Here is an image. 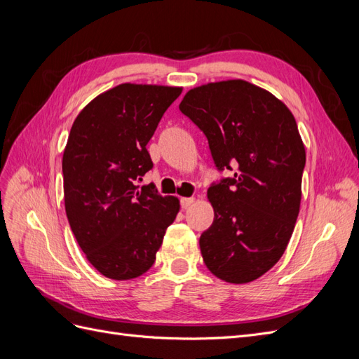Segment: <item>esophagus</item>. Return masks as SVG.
<instances>
[{"label":"esophagus","instance_id":"obj_1","mask_svg":"<svg viewBox=\"0 0 359 359\" xmlns=\"http://www.w3.org/2000/svg\"><path fill=\"white\" fill-rule=\"evenodd\" d=\"M194 202V198H182L181 199V208H189V206H191V203Z\"/></svg>","mask_w":359,"mask_h":359}]
</instances>
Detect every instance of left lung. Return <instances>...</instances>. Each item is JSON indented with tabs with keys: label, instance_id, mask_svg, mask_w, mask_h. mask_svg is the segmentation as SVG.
<instances>
[{
	"label": "left lung",
	"instance_id": "obj_1",
	"mask_svg": "<svg viewBox=\"0 0 359 359\" xmlns=\"http://www.w3.org/2000/svg\"><path fill=\"white\" fill-rule=\"evenodd\" d=\"M180 111L205 133L217 169L233 170L208 189L214 222L199 240L203 262L227 283H248L283 256L298 219L306 148L297 121L243 79L196 86Z\"/></svg>",
	"mask_w": 359,
	"mask_h": 359
}]
</instances>
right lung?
I'll use <instances>...</instances> for the list:
<instances>
[{
    "label": "right lung",
    "instance_id": "add662e5",
    "mask_svg": "<svg viewBox=\"0 0 359 359\" xmlns=\"http://www.w3.org/2000/svg\"><path fill=\"white\" fill-rule=\"evenodd\" d=\"M181 91L121 83L97 95L72 126L62 154L66 214L86 259L107 278L147 273L180 211L178 198L139 189L136 180L153 168L147 145Z\"/></svg>",
    "mask_w": 359,
    "mask_h": 359
}]
</instances>
